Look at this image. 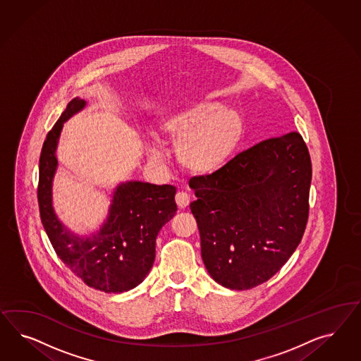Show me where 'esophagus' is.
I'll use <instances>...</instances> for the list:
<instances>
[{
	"instance_id": "1",
	"label": "esophagus",
	"mask_w": 361,
	"mask_h": 361,
	"mask_svg": "<svg viewBox=\"0 0 361 361\" xmlns=\"http://www.w3.org/2000/svg\"><path fill=\"white\" fill-rule=\"evenodd\" d=\"M176 204L180 209H185L190 204V198L186 195L185 192H178L175 197Z\"/></svg>"
}]
</instances>
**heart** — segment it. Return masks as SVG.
<instances>
[{"label":"heart","instance_id":"1","mask_svg":"<svg viewBox=\"0 0 361 361\" xmlns=\"http://www.w3.org/2000/svg\"><path fill=\"white\" fill-rule=\"evenodd\" d=\"M245 121L234 109L214 102H197L166 111L157 123V136L176 142V160L188 175L210 176L228 163L240 145ZM154 160L160 153L149 149Z\"/></svg>","mask_w":361,"mask_h":361}]
</instances>
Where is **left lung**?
Returning <instances> with one entry per match:
<instances>
[{"instance_id": "8db88e82", "label": "left lung", "mask_w": 361, "mask_h": 361, "mask_svg": "<svg viewBox=\"0 0 361 361\" xmlns=\"http://www.w3.org/2000/svg\"><path fill=\"white\" fill-rule=\"evenodd\" d=\"M311 177L306 142L290 132L189 181L202 261L217 283L249 290L281 270L306 230Z\"/></svg>"}]
</instances>
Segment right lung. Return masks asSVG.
I'll return each mask as SVG.
<instances>
[{
    "instance_id": "1",
    "label": "right lung",
    "mask_w": 361,
    "mask_h": 361,
    "mask_svg": "<svg viewBox=\"0 0 361 361\" xmlns=\"http://www.w3.org/2000/svg\"><path fill=\"white\" fill-rule=\"evenodd\" d=\"M86 107L74 98L49 131L39 157L38 205L56 255L85 283L104 293H124L142 283L152 269L156 237L176 214V188L142 181L123 183L114 192L109 217L99 231L77 235L53 208L56 145L63 123Z\"/></svg>"
}]
</instances>
